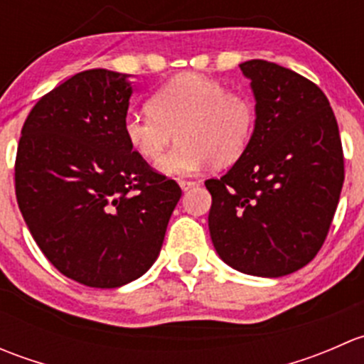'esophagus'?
Wrapping results in <instances>:
<instances>
[{"label": "esophagus", "mask_w": 364, "mask_h": 364, "mask_svg": "<svg viewBox=\"0 0 364 364\" xmlns=\"http://www.w3.org/2000/svg\"><path fill=\"white\" fill-rule=\"evenodd\" d=\"M197 183L196 181H186V179H179V186H181L183 190H190V188H193V186H196Z\"/></svg>", "instance_id": "esophagus-1"}]
</instances>
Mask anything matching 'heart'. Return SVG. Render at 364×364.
Returning a JSON list of instances; mask_svg holds the SVG:
<instances>
[{"label": "heart", "mask_w": 364, "mask_h": 364, "mask_svg": "<svg viewBox=\"0 0 364 364\" xmlns=\"http://www.w3.org/2000/svg\"><path fill=\"white\" fill-rule=\"evenodd\" d=\"M149 112H128L123 134L148 164L160 161L165 174H190L205 167H227L247 151L255 130V104L243 91L197 73L174 77L151 93Z\"/></svg>", "instance_id": "heart-1"}]
</instances>
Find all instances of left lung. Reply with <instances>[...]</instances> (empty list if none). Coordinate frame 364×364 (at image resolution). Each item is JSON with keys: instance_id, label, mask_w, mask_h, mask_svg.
Returning a JSON list of instances; mask_svg holds the SVG:
<instances>
[{"instance_id": "obj_1", "label": "left lung", "mask_w": 364, "mask_h": 364, "mask_svg": "<svg viewBox=\"0 0 364 364\" xmlns=\"http://www.w3.org/2000/svg\"><path fill=\"white\" fill-rule=\"evenodd\" d=\"M252 80L255 130L218 179L208 223L220 259L241 273L278 278L324 245L343 185L338 123L321 87L264 60L240 65Z\"/></svg>"}]
</instances>
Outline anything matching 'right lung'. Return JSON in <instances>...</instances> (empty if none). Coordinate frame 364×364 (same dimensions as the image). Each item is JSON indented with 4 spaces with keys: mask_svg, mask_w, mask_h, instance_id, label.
<instances>
[{
    "mask_svg": "<svg viewBox=\"0 0 364 364\" xmlns=\"http://www.w3.org/2000/svg\"><path fill=\"white\" fill-rule=\"evenodd\" d=\"M128 73L93 68L43 95L24 121L16 196L43 255L79 284L114 289L159 257L181 197L127 142Z\"/></svg>",
    "mask_w": 364,
    "mask_h": 364,
    "instance_id": "1",
    "label": "right lung"
}]
</instances>
